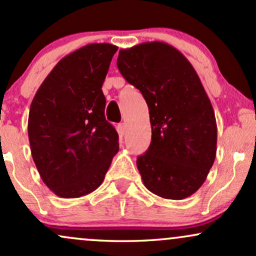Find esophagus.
<instances>
[{"label": "esophagus", "mask_w": 256, "mask_h": 256, "mask_svg": "<svg viewBox=\"0 0 256 256\" xmlns=\"http://www.w3.org/2000/svg\"><path fill=\"white\" fill-rule=\"evenodd\" d=\"M118 128H119L120 134H124L125 132H126V130H128V124H126V122H120L119 126H118Z\"/></svg>", "instance_id": "esophagus-1"}]
</instances>
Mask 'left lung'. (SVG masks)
<instances>
[{
  "label": "left lung",
  "mask_w": 256,
  "mask_h": 256,
  "mask_svg": "<svg viewBox=\"0 0 256 256\" xmlns=\"http://www.w3.org/2000/svg\"><path fill=\"white\" fill-rule=\"evenodd\" d=\"M116 64L149 108L152 142L137 158L143 184L160 198H189L204 183L216 154V116L198 73L164 42L122 49Z\"/></svg>",
  "instance_id": "left-lung-1"
}]
</instances>
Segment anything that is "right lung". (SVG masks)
Segmentation results:
<instances>
[{"label": "right lung", "mask_w": 256, "mask_h": 256, "mask_svg": "<svg viewBox=\"0 0 256 256\" xmlns=\"http://www.w3.org/2000/svg\"><path fill=\"white\" fill-rule=\"evenodd\" d=\"M116 50L110 43L77 49L58 61L32 100V158L44 184L60 198H80L98 189L119 150L102 92Z\"/></svg>", "instance_id": "obj_1"}]
</instances>
